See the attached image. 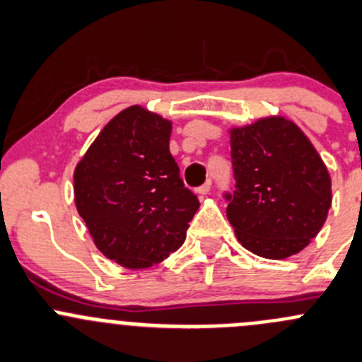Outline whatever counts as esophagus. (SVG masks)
Returning <instances> with one entry per match:
<instances>
[{
	"instance_id": "obj_1",
	"label": "esophagus",
	"mask_w": 362,
	"mask_h": 362,
	"mask_svg": "<svg viewBox=\"0 0 362 362\" xmlns=\"http://www.w3.org/2000/svg\"><path fill=\"white\" fill-rule=\"evenodd\" d=\"M209 189H211V182H209V181H207V182H204V185H202V186H199V188H197V189H195V192H197V193H199V195H200V197H204V195H207V193H209Z\"/></svg>"
}]
</instances>
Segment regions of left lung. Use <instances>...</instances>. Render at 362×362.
Here are the masks:
<instances>
[{
    "label": "left lung",
    "instance_id": "1",
    "mask_svg": "<svg viewBox=\"0 0 362 362\" xmlns=\"http://www.w3.org/2000/svg\"><path fill=\"white\" fill-rule=\"evenodd\" d=\"M235 189L227 218L252 253L280 260L320 232L331 207V177L306 135L285 117L230 130Z\"/></svg>",
    "mask_w": 362,
    "mask_h": 362
}]
</instances>
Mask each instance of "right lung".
<instances>
[{"label":"right lung","instance_id":"obj_1","mask_svg":"<svg viewBox=\"0 0 362 362\" xmlns=\"http://www.w3.org/2000/svg\"><path fill=\"white\" fill-rule=\"evenodd\" d=\"M173 124L134 105L100 132L74 173L75 206L96 248L144 269L185 243L199 199L169 151Z\"/></svg>","mask_w":362,"mask_h":362}]
</instances>
